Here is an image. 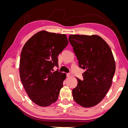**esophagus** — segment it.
<instances>
[{
    "instance_id": "1",
    "label": "esophagus",
    "mask_w": 128,
    "mask_h": 128,
    "mask_svg": "<svg viewBox=\"0 0 128 128\" xmlns=\"http://www.w3.org/2000/svg\"><path fill=\"white\" fill-rule=\"evenodd\" d=\"M71 75V74L70 73H68V74H67V77H69Z\"/></svg>"
}]
</instances>
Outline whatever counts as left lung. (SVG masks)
Wrapping results in <instances>:
<instances>
[{"label":"left lung","instance_id":"obj_1","mask_svg":"<svg viewBox=\"0 0 128 128\" xmlns=\"http://www.w3.org/2000/svg\"><path fill=\"white\" fill-rule=\"evenodd\" d=\"M69 41L78 60L79 67L86 71L83 80L72 90L74 101L83 107L98 104L112 86L115 62L107 42L98 35L70 34Z\"/></svg>","mask_w":128,"mask_h":128}]
</instances>
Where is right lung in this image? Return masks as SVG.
I'll return each mask as SVG.
<instances>
[{
	"label": "right lung",
	"instance_id": "obj_1",
	"mask_svg": "<svg viewBox=\"0 0 128 128\" xmlns=\"http://www.w3.org/2000/svg\"><path fill=\"white\" fill-rule=\"evenodd\" d=\"M68 44L66 34L42 30L33 35L22 48L21 80L30 99L38 106H48L58 98L66 74L52 70L58 66V56Z\"/></svg>",
	"mask_w": 128,
	"mask_h": 128
}]
</instances>
